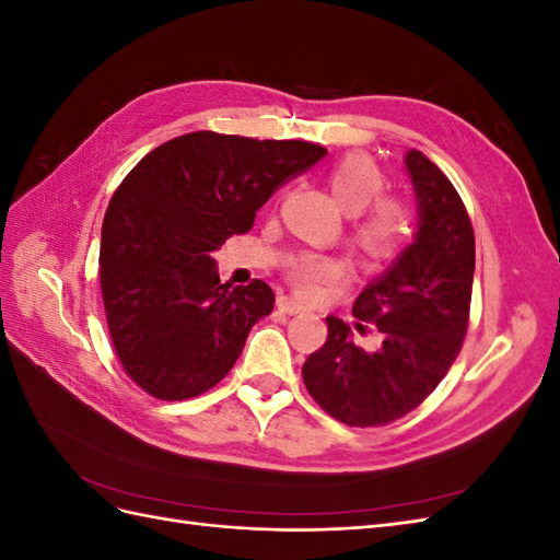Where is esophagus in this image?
I'll return each mask as SVG.
<instances>
[{
  "label": "esophagus",
  "mask_w": 560,
  "mask_h": 560,
  "mask_svg": "<svg viewBox=\"0 0 560 560\" xmlns=\"http://www.w3.org/2000/svg\"><path fill=\"white\" fill-rule=\"evenodd\" d=\"M278 308H280L284 315H299V313L306 311V308H303L301 303H296L292 296H280V299H278Z\"/></svg>",
  "instance_id": "obj_1"
}]
</instances>
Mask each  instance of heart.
<instances>
[{
  "mask_svg": "<svg viewBox=\"0 0 560 560\" xmlns=\"http://www.w3.org/2000/svg\"><path fill=\"white\" fill-rule=\"evenodd\" d=\"M385 173L360 151L338 159L327 175L329 191L346 214H352L348 243L369 268L385 266L399 257L411 235V210L401 198L383 196ZM346 276V264L329 254L306 252L287 266L294 290L315 299L327 284Z\"/></svg>",
  "mask_w": 560,
  "mask_h": 560,
  "instance_id": "1",
  "label": "heart"
}]
</instances>
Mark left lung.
Segmentation results:
<instances>
[{
  "mask_svg": "<svg viewBox=\"0 0 560 560\" xmlns=\"http://www.w3.org/2000/svg\"><path fill=\"white\" fill-rule=\"evenodd\" d=\"M404 163L418 198L416 241L352 306L360 322H374L383 343L360 348L350 325L329 315L327 343L301 369L311 397L350 428L387 425L413 411L442 383L467 334L474 229L465 202L422 151L411 149Z\"/></svg>",
  "mask_w": 560,
  "mask_h": 560,
  "instance_id": "left-lung-1",
  "label": "left lung"
}]
</instances>
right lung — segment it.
<instances>
[{
	"instance_id": "1",
	"label": "right lung",
	"mask_w": 560,
	"mask_h": 560,
	"mask_svg": "<svg viewBox=\"0 0 560 560\" xmlns=\"http://www.w3.org/2000/svg\"><path fill=\"white\" fill-rule=\"evenodd\" d=\"M325 154L303 140L198 130L126 175L105 212L100 290L118 360L147 395L191 399L229 374L276 294L264 280L219 282L212 252Z\"/></svg>"
}]
</instances>
